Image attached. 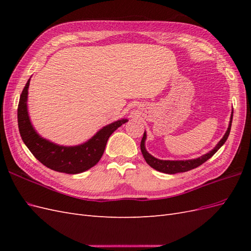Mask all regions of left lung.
<instances>
[{
	"instance_id": "8db88e82",
	"label": "left lung",
	"mask_w": 251,
	"mask_h": 251,
	"mask_svg": "<svg viewBox=\"0 0 251 251\" xmlns=\"http://www.w3.org/2000/svg\"><path fill=\"white\" fill-rule=\"evenodd\" d=\"M232 115H233V111L231 113L230 123H229V126H228V128H227V131H226L225 135L223 136V138L219 141V143L217 144L214 150H211L209 153L205 154V155H203L199 158L192 159V160H180V161L160 160V159H157V158L151 156V154H149L147 150H146V147H144V141H146V138H147L146 133L143 134V137H142L141 143H140L141 153H142L144 159H146L147 163L158 172L165 173V174H177V173H184V172H188L191 170H194L196 168H198V166H200L201 164H203L205 161H207L208 159L214 156L218 151V150L225 143V141L227 140V138H228L229 133H230L231 123H232Z\"/></svg>"
}]
</instances>
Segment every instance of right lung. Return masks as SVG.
Segmentation results:
<instances>
[{
    "label": "right lung",
    "mask_w": 251,
    "mask_h": 251,
    "mask_svg": "<svg viewBox=\"0 0 251 251\" xmlns=\"http://www.w3.org/2000/svg\"><path fill=\"white\" fill-rule=\"evenodd\" d=\"M28 79L22 91L18 107V125L22 140L32 155L47 168L59 173L79 174L93 166L100 160L105 144L114 131L126 124L127 119L115 121L102 127L92 138L76 147H63L42 138L30 123L27 111V95L29 88Z\"/></svg>",
    "instance_id": "right-lung-1"
}]
</instances>
